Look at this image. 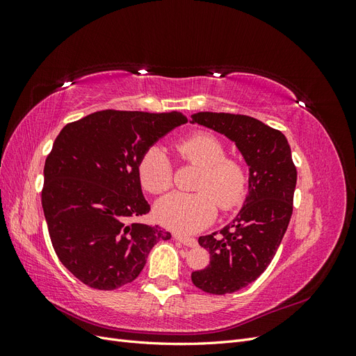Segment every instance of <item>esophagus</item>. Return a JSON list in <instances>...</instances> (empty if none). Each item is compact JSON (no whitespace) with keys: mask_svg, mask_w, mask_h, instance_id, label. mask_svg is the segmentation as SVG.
I'll return each mask as SVG.
<instances>
[{"mask_svg":"<svg viewBox=\"0 0 356 356\" xmlns=\"http://www.w3.org/2000/svg\"><path fill=\"white\" fill-rule=\"evenodd\" d=\"M175 241L181 242L182 245H186L188 248H195L197 245V241L195 238H190V236H181V234H174Z\"/></svg>","mask_w":356,"mask_h":356,"instance_id":"obj_1","label":"esophagus"}]
</instances>
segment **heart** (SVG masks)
Here are the masks:
<instances>
[{"label": "heart", "mask_w": 356, "mask_h": 356, "mask_svg": "<svg viewBox=\"0 0 356 356\" xmlns=\"http://www.w3.org/2000/svg\"><path fill=\"white\" fill-rule=\"evenodd\" d=\"M182 161L200 168L197 193H172L156 207L159 221L166 227L191 233L207 227L217 213L229 212L245 202L250 174L241 160L229 157L221 139L209 132H195L174 145ZM138 177L152 195H161L172 187L174 165L160 145L148 147L138 160Z\"/></svg>", "instance_id": "b5f03b06"}]
</instances>
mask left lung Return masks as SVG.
Returning <instances> with one entry per match:
<instances>
[{
  "label": "left lung",
  "mask_w": 356,
  "mask_h": 356,
  "mask_svg": "<svg viewBox=\"0 0 356 356\" xmlns=\"http://www.w3.org/2000/svg\"><path fill=\"white\" fill-rule=\"evenodd\" d=\"M191 118L234 141L250 166L243 208L222 230L200 236L211 261L191 273L204 293L230 294L254 282L273 260L293 215L297 169L285 135L254 117L203 111Z\"/></svg>",
  "instance_id": "left-lung-1"
}]
</instances>
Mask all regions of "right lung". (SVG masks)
Returning a JSON list of instances; mask_svg holds the SVG:
<instances>
[{
	"label": "right lung",
	"instance_id": "add662e5",
	"mask_svg": "<svg viewBox=\"0 0 356 356\" xmlns=\"http://www.w3.org/2000/svg\"><path fill=\"white\" fill-rule=\"evenodd\" d=\"M181 113L102 110L68 123L44 165L41 204L60 263L90 288L111 291L141 273L152 248L170 233L138 222L149 211L138 160Z\"/></svg>",
	"mask_w": 356,
	"mask_h": 356
}]
</instances>
